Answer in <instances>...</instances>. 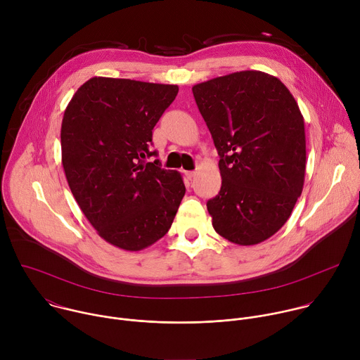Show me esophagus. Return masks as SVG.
Returning <instances> with one entry per match:
<instances>
[{"mask_svg":"<svg viewBox=\"0 0 360 360\" xmlns=\"http://www.w3.org/2000/svg\"><path fill=\"white\" fill-rule=\"evenodd\" d=\"M185 175H186L188 179H192L196 175V172L195 171H185Z\"/></svg>","mask_w":360,"mask_h":360,"instance_id":"1","label":"esophagus"}]
</instances>
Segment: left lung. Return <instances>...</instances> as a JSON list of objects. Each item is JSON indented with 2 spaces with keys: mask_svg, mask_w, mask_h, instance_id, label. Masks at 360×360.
I'll list each match as a JSON object with an SVG mask.
<instances>
[{
  "mask_svg": "<svg viewBox=\"0 0 360 360\" xmlns=\"http://www.w3.org/2000/svg\"><path fill=\"white\" fill-rule=\"evenodd\" d=\"M218 150L222 186L207 208L214 229L249 246L275 235L302 193L304 121L285 84L239 71L192 86Z\"/></svg>",
  "mask_w": 360,
  "mask_h": 360,
  "instance_id": "left-lung-1",
  "label": "left lung"
}]
</instances>
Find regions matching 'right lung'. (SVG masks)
Returning <instances> with one entry per match:
<instances>
[{"mask_svg": "<svg viewBox=\"0 0 360 360\" xmlns=\"http://www.w3.org/2000/svg\"><path fill=\"white\" fill-rule=\"evenodd\" d=\"M178 85L94 77L65 108L63 167L70 189L98 235L136 252L171 228L185 195L182 176L162 169L150 150L152 129Z\"/></svg>", "mask_w": 360, "mask_h": 360, "instance_id": "1", "label": "right lung"}]
</instances>
